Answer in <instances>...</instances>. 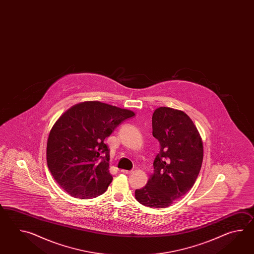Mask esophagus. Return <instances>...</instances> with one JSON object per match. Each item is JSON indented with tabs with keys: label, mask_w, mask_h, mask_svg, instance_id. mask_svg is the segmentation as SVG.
<instances>
[{
	"label": "esophagus",
	"mask_w": 254,
	"mask_h": 254,
	"mask_svg": "<svg viewBox=\"0 0 254 254\" xmlns=\"http://www.w3.org/2000/svg\"><path fill=\"white\" fill-rule=\"evenodd\" d=\"M121 173H125V174H130V173H132V171H126V170H121Z\"/></svg>",
	"instance_id": "34e87169"
}]
</instances>
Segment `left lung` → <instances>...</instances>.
<instances>
[{
	"mask_svg": "<svg viewBox=\"0 0 254 254\" xmlns=\"http://www.w3.org/2000/svg\"><path fill=\"white\" fill-rule=\"evenodd\" d=\"M152 135L160 142L154 173L135 198L150 208H166L192 188L203 160V144L193 122L183 111L159 107L152 114Z\"/></svg>",
	"mask_w": 254,
	"mask_h": 254,
	"instance_id": "left-lung-1",
	"label": "left lung"
}]
</instances>
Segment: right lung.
<instances>
[{
    "label": "right lung",
    "mask_w": 254,
    "mask_h": 254,
    "mask_svg": "<svg viewBox=\"0 0 254 254\" xmlns=\"http://www.w3.org/2000/svg\"><path fill=\"white\" fill-rule=\"evenodd\" d=\"M132 111L88 101L65 111L51 129L46 159L57 184L70 196L92 199L103 194L113 181L110 150L104 139Z\"/></svg>",
    "instance_id": "obj_1"
}]
</instances>
